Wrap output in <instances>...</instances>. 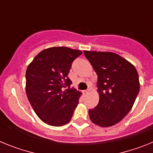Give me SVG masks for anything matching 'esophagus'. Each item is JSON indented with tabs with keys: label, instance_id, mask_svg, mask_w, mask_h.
<instances>
[{
	"label": "esophagus",
	"instance_id": "1",
	"mask_svg": "<svg viewBox=\"0 0 153 153\" xmlns=\"http://www.w3.org/2000/svg\"><path fill=\"white\" fill-rule=\"evenodd\" d=\"M90 90H84V93L85 94H88L89 93H90Z\"/></svg>",
	"mask_w": 153,
	"mask_h": 153
}]
</instances>
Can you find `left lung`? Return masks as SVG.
Segmentation results:
<instances>
[{"label":"left lung","mask_w":153,"mask_h":153,"mask_svg":"<svg viewBox=\"0 0 153 153\" xmlns=\"http://www.w3.org/2000/svg\"><path fill=\"white\" fill-rule=\"evenodd\" d=\"M97 73L99 103L89 109L90 120L101 127L120 123L132 109L140 91L136 67L113 52L84 51Z\"/></svg>","instance_id":"obj_1"}]
</instances>
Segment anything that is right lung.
<instances>
[{"instance_id":"right-lung-1","label":"right lung","mask_w":153,"mask_h":153,"mask_svg":"<svg viewBox=\"0 0 153 153\" xmlns=\"http://www.w3.org/2000/svg\"><path fill=\"white\" fill-rule=\"evenodd\" d=\"M82 54L66 47L47 48L36 55L26 71V93L37 117L53 126L71 120L82 95L76 89L64 90L72 83L67 76L71 63Z\"/></svg>"}]
</instances>
